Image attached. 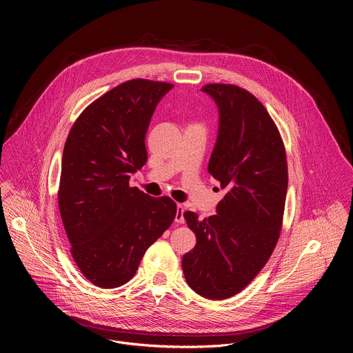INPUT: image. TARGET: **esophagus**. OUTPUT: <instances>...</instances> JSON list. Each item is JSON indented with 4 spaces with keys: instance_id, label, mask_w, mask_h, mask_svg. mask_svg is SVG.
Returning a JSON list of instances; mask_svg holds the SVG:
<instances>
[{
    "instance_id": "esophagus-1",
    "label": "esophagus",
    "mask_w": 353,
    "mask_h": 353,
    "mask_svg": "<svg viewBox=\"0 0 353 353\" xmlns=\"http://www.w3.org/2000/svg\"><path fill=\"white\" fill-rule=\"evenodd\" d=\"M174 222L176 223H184V207L181 204H177V211H176V216H174Z\"/></svg>"
}]
</instances>
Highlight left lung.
I'll return each mask as SVG.
<instances>
[{
	"mask_svg": "<svg viewBox=\"0 0 353 353\" xmlns=\"http://www.w3.org/2000/svg\"><path fill=\"white\" fill-rule=\"evenodd\" d=\"M218 106L219 130L208 173L226 190L216 215L184 219L196 244L183 256L188 286L223 300L243 290L270 260L278 243L288 191L281 134L260 100L236 85L203 86Z\"/></svg>",
	"mask_w": 353,
	"mask_h": 353,
	"instance_id": "obj_1",
	"label": "left lung"
}]
</instances>
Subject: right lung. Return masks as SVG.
<instances>
[{"label": "right lung", "instance_id": "obj_1", "mask_svg": "<svg viewBox=\"0 0 353 353\" xmlns=\"http://www.w3.org/2000/svg\"><path fill=\"white\" fill-rule=\"evenodd\" d=\"M172 83L131 79L90 103L65 141L59 207L71 254L93 285L112 289L137 272L148 247L172 225L177 207L130 187L148 159L145 134Z\"/></svg>", "mask_w": 353, "mask_h": 353}]
</instances>
